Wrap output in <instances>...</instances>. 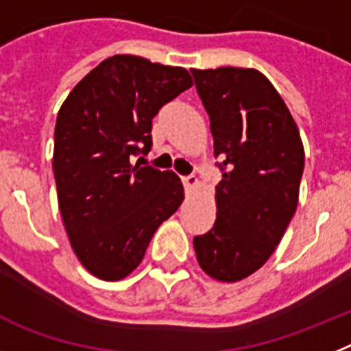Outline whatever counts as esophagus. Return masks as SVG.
Instances as JSON below:
<instances>
[{"mask_svg": "<svg viewBox=\"0 0 351 351\" xmlns=\"http://www.w3.org/2000/svg\"><path fill=\"white\" fill-rule=\"evenodd\" d=\"M182 182H184V185L187 189H194L197 185V178L194 175L191 176H182Z\"/></svg>", "mask_w": 351, "mask_h": 351, "instance_id": "1", "label": "esophagus"}]
</instances>
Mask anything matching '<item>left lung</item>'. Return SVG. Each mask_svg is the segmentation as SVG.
<instances>
[{"mask_svg": "<svg viewBox=\"0 0 351 351\" xmlns=\"http://www.w3.org/2000/svg\"><path fill=\"white\" fill-rule=\"evenodd\" d=\"M222 180L217 219L194 237L199 267L212 279L242 281L276 251L293 217L304 171L297 123L272 83L254 69H193Z\"/></svg>", "mask_w": 351, "mask_h": 351, "instance_id": "8db88e82", "label": "left lung"}]
</instances>
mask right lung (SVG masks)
Listing matches in <instances>:
<instances>
[{
  "label": "right lung",
  "instance_id": "1",
  "mask_svg": "<svg viewBox=\"0 0 351 351\" xmlns=\"http://www.w3.org/2000/svg\"><path fill=\"white\" fill-rule=\"evenodd\" d=\"M191 86L182 66L117 54L84 75L60 108L58 203L75 256L99 279L120 281L138 268L157 228L184 201L175 173L134 157L150 152L158 109Z\"/></svg>",
  "mask_w": 351,
  "mask_h": 351
}]
</instances>
